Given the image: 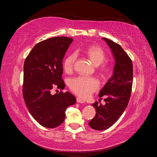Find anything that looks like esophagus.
Masks as SVG:
<instances>
[{
  "label": "esophagus",
  "instance_id": "1",
  "mask_svg": "<svg viewBox=\"0 0 157 157\" xmlns=\"http://www.w3.org/2000/svg\"><path fill=\"white\" fill-rule=\"evenodd\" d=\"M77 101L78 103H85V101L84 100H82V99H80L79 98H77Z\"/></svg>",
  "mask_w": 157,
  "mask_h": 157
}]
</instances>
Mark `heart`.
I'll return each instance as SVG.
<instances>
[{
  "instance_id": "1",
  "label": "heart",
  "mask_w": 157,
  "mask_h": 157,
  "mask_svg": "<svg viewBox=\"0 0 157 157\" xmlns=\"http://www.w3.org/2000/svg\"><path fill=\"white\" fill-rule=\"evenodd\" d=\"M84 54L96 65H100L105 59V54L103 50L98 46L92 45L89 46L84 52ZM77 56L75 54H71L65 58L63 67L66 73H70L73 71ZM110 67L105 64L101 66L100 71L103 74H107ZM69 87L72 92L78 96L83 99L89 98L99 88V82L94 77H78L71 80Z\"/></svg>"
}]
</instances>
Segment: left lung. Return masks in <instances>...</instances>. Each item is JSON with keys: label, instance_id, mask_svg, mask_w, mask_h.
<instances>
[{"label": "left lung", "instance_id": "1", "mask_svg": "<svg viewBox=\"0 0 157 157\" xmlns=\"http://www.w3.org/2000/svg\"><path fill=\"white\" fill-rule=\"evenodd\" d=\"M112 50L115 65L112 77L100 90L99 97L104 99L105 105L95 102L96 114L88 123L96 130H103L110 128L124 113L129 102L133 80L132 61L122 47L110 39L103 38Z\"/></svg>", "mask_w": 157, "mask_h": 157}]
</instances>
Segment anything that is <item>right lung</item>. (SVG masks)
Returning a JSON list of instances; mask_svg holds the SVG:
<instances>
[{
    "instance_id": "obj_1",
    "label": "right lung",
    "mask_w": 157,
    "mask_h": 157,
    "mask_svg": "<svg viewBox=\"0 0 157 157\" xmlns=\"http://www.w3.org/2000/svg\"><path fill=\"white\" fill-rule=\"evenodd\" d=\"M73 39L66 36L50 38L36 44L23 66V96L33 117L46 128L63 122L67 108L76 103L69 92L52 95L53 88L63 89L62 61Z\"/></svg>"
}]
</instances>
